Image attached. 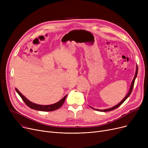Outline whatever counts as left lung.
I'll return each instance as SVG.
<instances>
[{
	"label": "left lung",
	"mask_w": 148,
	"mask_h": 148,
	"mask_svg": "<svg viewBox=\"0 0 148 148\" xmlns=\"http://www.w3.org/2000/svg\"><path fill=\"white\" fill-rule=\"evenodd\" d=\"M137 73H138V66H137V67H136V74H135V76H134V79H133V82H132V83H131V87H130V91H129V92L128 93V94L127 95V96L123 98V99L122 101L121 102V103H119L118 105H116V106H114L113 107H112V108H108V109H106V110H98V109H95V108H92L93 109H95V110H97V111H100V112H108V111H112V110H114V109H116V108H117L118 107H119L124 101H125L127 99V98L130 95V94H131V92H132V90H133V87H134V82H135V80H136V77H137Z\"/></svg>",
	"instance_id": "1"
}]
</instances>
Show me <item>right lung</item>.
<instances>
[{"label": "right lung", "mask_w": 148, "mask_h": 148, "mask_svg": "<svg viewBox=\"0 0 148 148\" xmlns=\"http://www.w3.org/2000/svg\"><path fill=\"white\" fill-rule=\"evenodd\" d=\"M15 90L17 91V92L18 94V95L20 96V97L21 98V99H23V101L25 102V103L30 108H32V109L34 110H39V111H43V112H51V111H54L56 110L58 108H59L62 105H63L64 103L65 102L66 97L67 95H65L63 98H62L61 100H60L59 102L53 104H51V105H46V106H44V105H39V104H35L32 102L30 101L29 100H28L25 96H23L21 93L17 89L15 88Z\"/></svg>", "instance_id": "1"}]
</instances>
